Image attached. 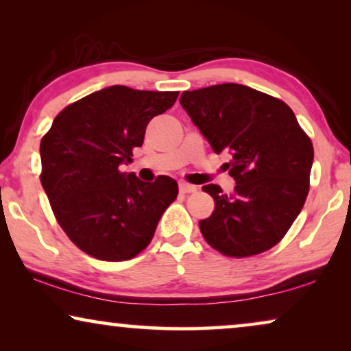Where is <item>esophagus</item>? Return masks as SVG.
Wrapping results in <instances>:
<instances>
[{"label":"esophagus","instance_id":"34e87169","mask_svg":"<svg viewBox=\"0 0 351 351\" xmlns=\"http://www.w3.org/2000/svg\"><path fill=\"white\" fill-rule=\"evenodd\" d=\"M179 189H180L182 193H195V191L198 190V186L191 185V184H186V182H180Z\"/></svg>","mask_w":351,"mask_h":351}]
</instances>
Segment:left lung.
I'll return each mask as SVG.
<instances>
[{"mask_svg": "<svg viewBox=\"0 0 351 351\" xmlns=\"http://www.w3.org/2000/svg\"><path fill=\"white\" fill-rule=\"evenodd\" d=\"M182 107L237 180L234 193L209 184L210 217L199 230L209 246L227 257L265 252L285 238L310 190L313 145L282 100L243 84L225 83L185 90Z\"/></svg>", "mask_w": 351, "mask_h": 351, "instance_id": "obj_1", "label": "left lung"}]
</instances>
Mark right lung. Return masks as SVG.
I'll return each instance as SVG.
<instances>
[{"label": "right lung", "instance_id": "add662e5", "mask_svg": "<svg viewBox=\"0 0 351 351\" xmlns=\"http://www.w3.org/2000/svg\"><path fill=\"white\" fill-rule=\"evenodd\" d=\"M176 90L110 86L66 105L41 138V185L75 246L107 262L129 261L150 244L177 182L153 184L121 172L147 124L176 104Z\"/></svg>", "mask_w": 351, "mask_h": 351}]
</instances>
